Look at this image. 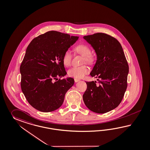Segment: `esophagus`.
<instances>
[{
    "mask_svg": "<svg viewBox=\"0 0 150 150\" xmlns=\"http://www.w3.org/2000/svg\"><path fill=\"white\" fill-rule=\"evenodd\" d=\"M80 80H79V79H74V81H75V82H79Z\"/></svg>",
    "mask_w": 150,
    "mask_h": 150,
    "instance_id": "esophagus-1",
    "label": "esophagus"
}]
</instances>
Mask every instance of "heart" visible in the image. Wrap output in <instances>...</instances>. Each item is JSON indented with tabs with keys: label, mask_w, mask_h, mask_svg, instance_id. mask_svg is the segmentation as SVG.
Returning <instances> with one entry per match:
<instances>
[{
	"label": "heart",
	"mask_w": 150,
	"mask_h": 150,
	"mask_svg": "<svg viewBox=\"0 0 150 150\" xmlns=\"http://www.w3.org/2000/svg\"><path fill=\"white\" fill-rule=\"evenodd\" d=\"M75 51L83 56V62H86L89 64H93L95 61V56L91 54V49L88 45L79 44L74 48ZM72 54L69 50H66L62 56V63L65 67H69L71 64ZM89 69L87 66L74 67L68 71L69 76L77 79H82L88 73Z\"/></svg>",
	"instance_id": "1"
}]
</instances>
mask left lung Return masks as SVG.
<instances>
[{
	"mask_svg": "<svg viewBox=\"0 0 150 150\" xmlns=\"http://www.w3.org/2000/svg\"><path fill=\"white\" fill-rule=\"evenodd\" d=\"M95 50L97 60L91 73L96 81L86 82L87 88L83 100L88 109L105 113L119 105L127 87L128 63L119 42L106 33L83 37Z\"/></svg>",
	"mask_w": 150,
	"mask_h": 150,
	"instance_id": "1",
	"label": "left lung"
}]
</instances>
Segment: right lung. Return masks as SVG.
<instances>
[{
  "mask_svg": "<svg viewBox=\"0 0 150 150\" xmlns=\"http://www.w3.org/2000/svg\"><path fill=\"white\" fill-rule=\"evenodd\" d=\"M79 38L50 31L33 38L26 50L20 67L21 86L34 108L50 112L62 106L67 91L74 83L67 74L62 56Z\"/></svg>",
  "mask_w": 150,
  "mask_h": 150,
  "instance_id": "1",
  "label": "right lung"
}]
</instances>
